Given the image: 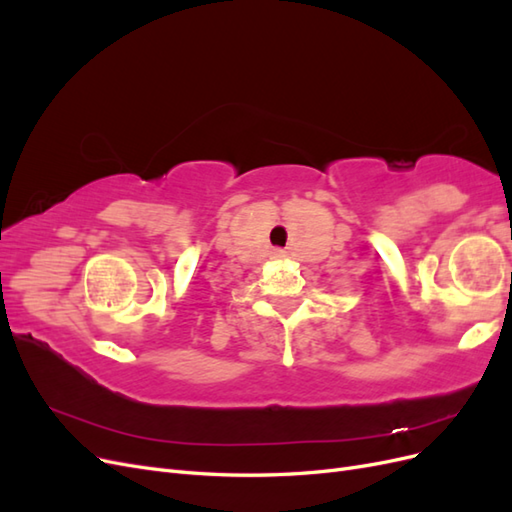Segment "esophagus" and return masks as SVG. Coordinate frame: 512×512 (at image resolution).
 <instances>
[{
    "label": "esophagus",
    "instance_id": "obj_1",
    "mask_svg": "<svg viewBox=\"0 0 512 512\" xmlns=\"http://www.w3.org/2000/svg\"><path fill=\"white\" fill-rule=\"evenodd\" d=\"M271 254H273V258H284V256H286L284 250H273Z\"/></svg>",
    "mask_w": 512,
    "mask_h": 512
}]
</instances>
